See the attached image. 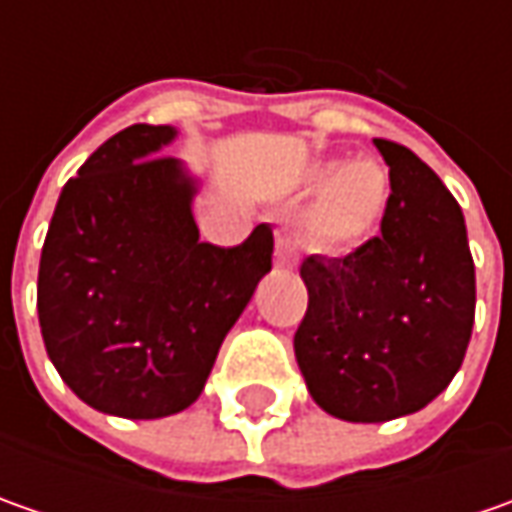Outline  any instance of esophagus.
Segmentation results:
<instances>
[{
  "instance_id": "obj_1",
  "label": "esophagus",
  "mask_w": 512,
  "mask_h": 512,
  "mask_svg": "<svg viewBox=\"0 0 512 512\" xmlns=\"http://www.w3.org/2000/svg\"><path fill=\"white\" fill-rule=\"evenodd\" d=\"M293 239L285 236V233H279V239H276V265L279 267H290L293 265Z\"/></svg>"
}]
</instances>
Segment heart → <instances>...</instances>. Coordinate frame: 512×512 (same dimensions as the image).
Wrapping results in <instances>:
<instances>
[{
    "instance_id": "obj_1",
    "label": "heart",
    "mask_w": 512,
    "mask_h": 512,
    "mask_svg": "<svg viewBox=\"0 0 512 512\" xmlns=\"http://www.w3.org/2000/svg\"><path fill=\"white\" fill-rule=\"evenodd\" d=\"M307 187L319 190L305 219L307 239L319 250H350L382 225L390 205V176L376 159H330L313 168Z\"/></svg>"
}]
</instances>
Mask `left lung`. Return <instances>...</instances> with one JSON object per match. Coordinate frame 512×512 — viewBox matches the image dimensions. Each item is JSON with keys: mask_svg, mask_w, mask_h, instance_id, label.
Segmentation results:
<instances>
[{"mask_svg": "<svg viewBox=\"0 0 512 512\" xmlns=\"http://www.w3.org/2000/svg\"><path fill=\"white\" fill-rule=\"evenodd\" d=\"M373 145L390 165L382 233L344 259L307 256V313L293 336L313 402L362 424L433 402L459 373L476 316L459 202L413 150Z\"/></svg>", "mask_w": 512, "mask_h": 512, "instance_id": "1", "label": "left lung"}]
</instances>
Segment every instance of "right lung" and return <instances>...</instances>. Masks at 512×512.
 <instances>
[{
  "mask_svg": "<svg viewBox=\"0 0 512 512\" xmlns=\"http://www.w3.org/2000/svg\"><path fill=\"white\" fill-rule=\"evenodd\" d=\"M170 125L110 136L62 187L36 310L62 382L99 413L165 419L199 399L227 330L270 273L273 230L199 242L202 179L162 150Z\"/></svg>",
  "mask_w": 512,
  "mask_h": 512,
  "instance_id": "right-lung-1",
  "label": "right lung"
}]
</instances>
